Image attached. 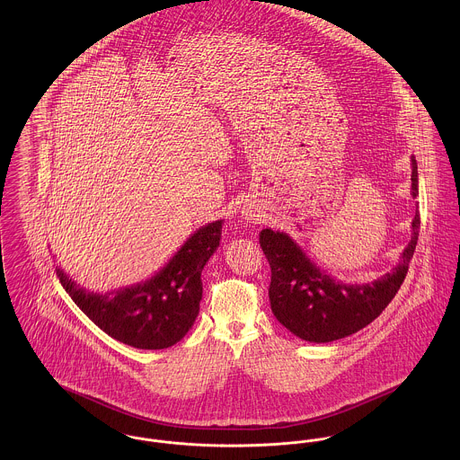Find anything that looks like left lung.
I'll return each mask as SVG.
<instances>
[{"label":"left lung","mask_w":460,"mask_h":460,"mask_svg":"<svg viewBox=\"0 0 460 460\" xmlns=\"http://www.w3.org/2000/svg\"><path fill=\"white\" fill-rule=\"evenodd\" d=\"M411 196H419L417 161L411 157ZM399 264L371 283H343L317 268L294 240L262 229L259 243L271 268L270 303L277 320L305 341L329 343L350 336L378 317L404 282L419 240L420 213Z\"/></svg>","instance_id":"8db88e82"}]
</instances>
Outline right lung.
<instances>
[{"label": "right lung", "mask_w": 460, "mask_h": 460, "mask_svg": "<svg viewBox=\"0 0 460 460\" xmlns=\"http://www.w3.org/2000/svg\"><path fill=\"white\" fill-rule=\"evenodd\" d=\"M220 234L222 220L199 227L150 280L106 294L89 292L56 270L75 305L108 336L135 349L161 350L180 341L198 317L201 271Z\"/></svg>", "instance_id": "right-lung-1"}]
</instances>
